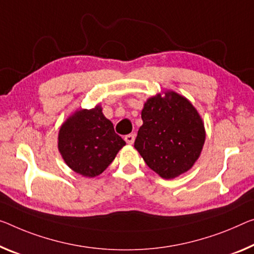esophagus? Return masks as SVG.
Listing matches in <instances>:
<instances>
[{
	"label": "esophagus",
	"instance_id": "34e87169",
	"mask_svg": "<svg viewBox=\"0 0 254 254\" xmlns=\"http://www.w3.org/2000/svg\"><path fill=\"white\" fill-rule=\"evenodd\" d=\"M125 140H126V143L127 144H131L134 143V140H135V134H128V135H126L125 136Z\"/></svg>",
	"mask_w": 254,
	"mask_h": 254
}]
</instances>
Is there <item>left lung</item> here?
<instances>
[{"label":"left lung","mask_w":254,"mask_h":254,"mask_svg":"<svg viewBox=\"0 0 254 254\" xmlns=\"http://www.w3.org/2000/svg\"><path fill=\"white\" fill-rule=\"evenodd\" d=\"M134 146L152 170L171 179L186 173L200 157L205 132L195 108L175 92L147 100Z\"/></svg>","instance_id":"8db88e82"}]
</instances>
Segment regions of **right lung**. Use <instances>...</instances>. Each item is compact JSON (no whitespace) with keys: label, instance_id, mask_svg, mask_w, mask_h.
Wrapping results in <instances>:
<instances>
[{"label":"right lung","instance_id":"1","mask_svg":"<svg viewBox=\"0 0 254 254\" xmlns=\"http://www.w3.org/2000/svg\"><path fill=\"white\" fill-rule=\"evenodd\" d=\"M58 145L73 171L85 177H95L110 166L126 142L116 134L114 124L97 105L92 110L76 112L62 125Z\"/></svg>","mask_w":254,"mask_h":254}]
</instances>
